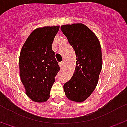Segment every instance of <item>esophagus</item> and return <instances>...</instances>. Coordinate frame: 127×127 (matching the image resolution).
Instances as JSON below:
<instances>
[{
	"label": "esophagus",
	"mask_w": 127,
	"mask_h": 127,
	"mask_svg": "<svg viewBox=\"0 0 127 127\" xmlns=\"http://www.w3.org/2000/svg\"><path fill=\"white\" fill-rule=\"evenodd\" d=\"M59 66L61 67V69H63L64 66V61H62L61 63H59Z\"/></svg>",
	"instance_id": "obj_1"
}]
</instances>
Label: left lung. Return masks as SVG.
I'll list each match as a JSON object with an SVG mask.
<instances>
[{
  "label": "left lung",
  "mask_w": 127,
  "mask_h": 127,
  "mask_svg": "<svg viewBox=\"0 0 127 127\" xmlns=\"http://www.w3.org/2000/svg\"><path fill=\"white\" fill-rule=\"evenodd\" d=\"M61 28L77 57L74 73L64 83V91L69 100L82 102L91 95L98 82L102 67L100 43L94 33L84 24H67Z\"/></svg>",
  "instance_id": "obj_1"
}]
</instances>
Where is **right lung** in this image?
Instances as JSON below:
<instances>
[{"instance_id":"obj_1","label":"right lung","mask_w":127,"mask_h":127,"mask_svg":"<svg viewBox=\"0 0 127 127\" xmlns=\"http://www.w3.org/2000/svg\"><path fill=\"white\" fill-rule=\"evenodd\" d=\"M58 30V25L36 28L28 36L20 51V80L27 95L36 102H44L49 98L55 76L60 71L51 49Z\"/></svg>"}]
</instances>
